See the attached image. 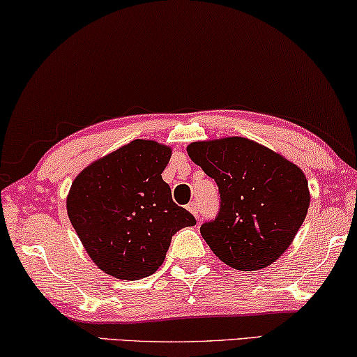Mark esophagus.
Wrapping results in <instances>:
<instances>
[{
  "mask_svg": "<svg viewBox=\"0 0 357 357\" xmlns=\"http://www.w3.org/2000/svg\"><path fill=\"white\" fill-rule=\"evenodd\" d=\"M188 210L192 213V215L195 216V218H199V213H200V210H199V204H197V202H190V204L188 205Z\"/></svg>",
  "mask_w": 357,
  "mask_h": 357,
  "instance_id": "esophagus-1",
  "label": "esophagus"
}]
</instances>
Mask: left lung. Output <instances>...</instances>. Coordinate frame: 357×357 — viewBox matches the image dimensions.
<instances>
[{"mask_svg": "<svg viewBox=\"0 0 357 357\" xmlns=\"http://www.w3.org/2000/svg\"><path fill=\"white\" fill-rule=\"evenodd\" d=\"M188 153L220 188V213L200 227L213 253L241 271L273 264L294 242L310 208L301 168L241 136L197 141Z\"/></svg>", "mask_w": 357, "mask_h": 357, "instance_id": "1", "label": "left lung"}]
</instances>
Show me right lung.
I'll return each mask as SVG.
<instances>
[{"instance_id": "obj_1", "label": "right lung", "mask_w": 357, "mask_h": 357, "mask_svg": "<svg viewBox=\"0 0 357 357\" xmlns=\"http://www.w3.org/2000/svg\"><path fill=\"white\" fill-rule=\"evenodd\" d=\"M172 147L135 139L88 165L73 179L67 215L99 269L116 279L137 280L155 273L172 237L195 225L178 206L162 173Z\"/></svg>"}]
</instances>
